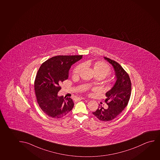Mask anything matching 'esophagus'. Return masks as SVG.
I'll list each match as a JSON object with an SVG mask.
<instances>
[{"instance_id": "obj_1", "label": "esophagus", "mask_w": 160, "mask_h": 160, "mask_svg": "<svg viewBox=\"0 0 160 160\" xmlns=\"http://www.w3.org/2000/svg\"><path fill=\"white\" fill-rule=\"evenodd\" d=\"M84 99H85V98H83V97L77 98V100H84Z\"/></svg>"}]
</instances>
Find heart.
Instances as JSON below:
<instances>
[{"label":"heart","instance_id":"heart-1","mask_svg":"<svg viewBox=\"0 0 160 160\" xmlns=\"http://www.w3.org/2000/svg\"><path fill=\"white\" fill-rule=\"evenodd\" d=\"M82 66L79 64L74 66L73 71L72 74L73 76H78L81 71ZM94 71L97 76L102 77L103 78L106 77L108 76L111 74V69L110 67L107 64L103 62L98 61L94 63L93 66Z\"/></svg>","mask_w":160,"mask_h":160}]
</instances>
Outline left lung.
I'll return each instance as SVG.
<instances>
[{
	"label": "left lung",
	"mask_w": 160,
	"mask_h": 160,
	"mask_svg": "<svg viewBox=\"0 0 160 160\" xmlns=\"http://www.w3.org/2000/svg\"><path fill=\"white\" fill-rule=\"evenodd\" d=\"M115 70L116 81L112 89L106 93L105 101L108 108L99 105L98 108L92 114L102 121H110L118 116L128 103L131 95V79L128 74L116 61L104 57Z\"/></svg>",
	"instance_id": "obj_1"
}]
</instances>
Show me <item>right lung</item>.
I'll return each instance as SVG.
<instances>
[{"mask_svg":"<svg viewBox=\"0 0 160 160\" xmlns=\"http://www.w3.org/2000/svg\"><path fill=\"white\" fill-rule=\"evenodd\" d=\"M82 55H59L43 62L34 81V90L39 106L45 114L54 118L65 116L74 106L70 98L59 97L62 82L68 79L71 66Z\"/></svg>","mask_w":160,"mask_h":160,"instance_id":"add662e5","label":"right lung"}]
</instances>
